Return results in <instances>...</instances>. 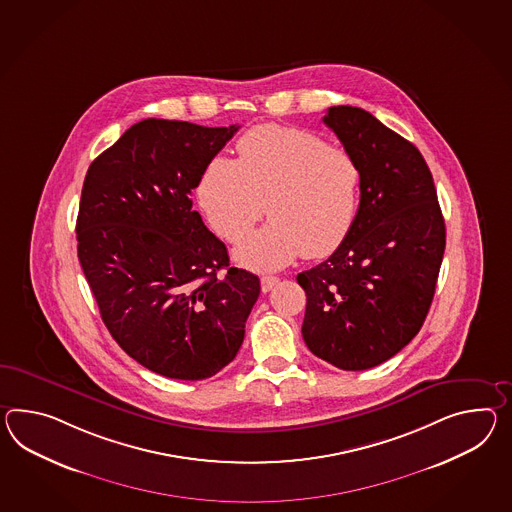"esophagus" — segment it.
Masks as SVG:
<instances>
[{"label": "esophagus", "instance_id": "obj_1", "mask_svg": "<svg viewBox=\"0 0 512 512\" xmlns=\"http://www.w3.org/2000/svg\"><path fill=\"white\" fill-rule=\"evenodd\" d=\"M279 283V277H275V275H262L261 277V290L266 294V292H270L272 288L275 287Z\"/></svg>", "mask_w": 512, "mask_h": 512}]
</instances>
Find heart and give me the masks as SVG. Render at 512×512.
Segmentation results:
<instances>
[{
	"instance_id": "b5f03b06",
	"label": "heart",
	"mask_w": 512,
	"mask_h": 512,
	"mask_svg": "<svg viewBox=\"0 0 512 512\" xmlns=\"http://www.w3.org/2000/svg\"><path fill=\"white\" fill-rule=\"evenodd\" d=\"M238 159H212L201 175V207L218 235L240 242L266 214L272 222L237 251L257 270L305 253L337 250L355 220L361 168L355 157L305 129L262 125L238 140Z\"/></svg>"
}]
</instances>
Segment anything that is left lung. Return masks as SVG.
<instances>
[{
    "label": "left lung",
    "mask_w": 512,
    "mask_h": 512,
    "mask_svg": "<svg viewBox=\"0 0 512 512\" xmlns=\"http://www.w3.org/2000/svg\"><path fill=\"white\" fill-rule=\"evenodd\" d=\"M324 124L361 168L348 237L298 275L307 348L340 370H368L418 335L435 296L446 225L422 153L359 107H329Z\"/></svg>",
    "instance_id": "left-lung-1"
}]
</instances>
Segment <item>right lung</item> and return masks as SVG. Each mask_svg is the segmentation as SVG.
I'll list each match as a JSON object with an SVG mask.
<instances>
[{
	"mask_svg": "<svg viewBox=\"0 0 512 512\" xmlns=\"http://www.w3.org/2000/svg\"><path fill=\"white\" fill-rule=\"evenodd\" d=\"M237 131L142 120L83 183L77 257L101 320L129 357L170 379L200 381L233 361L261 292L190 200Z\"/></svg>",
	"mask_w": 512,
	"mask_h": 512,
	"instance_id": "right-lung-1",
	"label": "right lung"
}]
</instances>
